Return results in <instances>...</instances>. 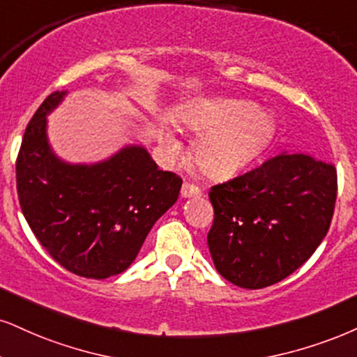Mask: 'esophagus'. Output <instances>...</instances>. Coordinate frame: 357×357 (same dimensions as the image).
Masks as SVG:
<instances>
[{
	"instance_id": "obj_1",
	"label": "esophagus",
	"mask_w": 357,
	"mask_h": 357,
	"mask_svg": "<svg viewBox=\"0 0 357 357\" xmlns=\"http://www.w3.org/2000/svg\"><path fill=\"white\" fill-rule=\"evenodd\" d=\"M180 193H182L183 199H197V197L202 195V190L197 185H193V183L185 182L182 185V190H180Z\"/></svg>"
}]
</instances>
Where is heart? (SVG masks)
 Masks as SVG:
<instances>
[{
    "label": "heart",
    "mask_w": 357,
    "mask_h": 357,
    "mask_svg": "<svg viewBox=\"0 0 357 357\" xmlns=\"http://www.w3.org/2000/svg\"><path fill=\"white\" fill-rule=\"evenodd\" d=\"M187 130L200 134L195 160L210 177L227 178L246 169L270 145L275 126L270 114L250 100L213 99L192 104L177 114ZM165 152L174 155L180 142L169 129L160 130Z\"/></svg>",
    "instance_id": "b5f03b06"
}]
</instances>
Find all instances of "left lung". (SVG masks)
<instances>
[{"label": "left lung", "instance_id": "obj_1", "mask_svg": "<svg viewBox=\"0 0 357 357\" xmlns=\"http://www.w3.org/2000/svg\"><path fill=\"white\" fill-rule=\"evenodd\" d=\"M336 192L334 165L286 152L213 185L206 241L217 271L246 289L284 280L326 236Z\"/></svg>", "mask_w": 357, "mask_h": 357}]
</instances>
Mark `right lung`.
Wrapping results in <instances>:
<instances>
[{"label":"right lung","instance_id":"add662e5","mask_svg":"<svg viewBox=\"0 0 357 357\" xmlns=\"http://www.w3.org/2000/svg\"><path fill=\"white\" fill-rule=\"evenodd\" d=\"M66 91L39 105L16 160L21 210L46 252L77 276L104 280L132 265L153 223L178 199L182 178L158 170L142 145L98 164H68L47 140V114Z\"/></svg>","mask_w":357,"mask_h":357}]
</instances>
